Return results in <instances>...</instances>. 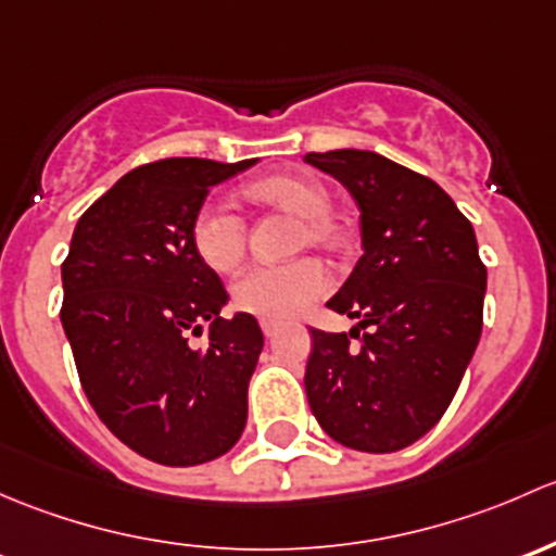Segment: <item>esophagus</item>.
<instances>
[{"label":"esophagus","instance_id":"esophagus-1","mask_svg":"<svg viewBox=\"0 0 556 556\" xmlns=\"http://www.w3.org/2000/svg\"><path fill=\"white\" fill-rule=\"evenodd\" d=\"M262 331H265V337H267V340H273V337H276V326H273V324H262Z\"/></svg>","mask_w":556,"mask_h":556}]
</instances>
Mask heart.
I'll return each mask as SVG.
<instances>
[{"label":"heart","instance_id":"heart-1","mask_svg":"<svg viewBox=\"0 0 556 556\" xmlns=\"http://www.w3.org/2000/svg\"><path fill=\"white\" fill-rule=\"evenodd\" d=\"M243 198L260 208L280 211L300 219L294 249L307 245L337 249L342 240V225L329 214L331 194L324 181L311 174H276L267 179L251 181ZM190 243L208 270L230 276L245 256V222L230 205L208 203L194 214L190 227ZM329 289V273L313 256L289 262L278 267H254L232 286V305L240 313L265 320L286 324L305 313L313 302Z\"/></svg>","mask_w":556,"mask_h":556}]
</instances>
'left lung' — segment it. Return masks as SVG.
Returning <instances> with one entry per match:
<instances>
[{"label":"left lung","mask_w":556,"mask_h":556,"mask_svg":"<svg viewBox=\"0 0 556 556\" xmlns=\"http://www.w3.org/2000/svg\"><path fill=\"white\" fill-rule=\"evenodd\" d=\"M305 160L353 194L364 249L326 302L358 324L311 331L307 402L345 447L404 450L447 412L479 345L488 270L477 236L437 181L382 154L331 150Z\"/></svg>","instance_id":"left-lung-1"}]
</instances>
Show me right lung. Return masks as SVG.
Here are the masks:
<instances>
[{
    "label": "right lung",
    "instance_id": "add662e5",
    "mask_svg": "<svg viewBox=\"0 0 556 556\" xmlns=\"http://www.w3.org/2000/svg\"><path fill=\"white\" fill-rule=\"evenodd\" d=\"M254 160L170 157L141 165L101 194L74 227L64 324L79 382L101 422L160 466H200L236 447L260 362V324L222 318L219 276L190 243L211 187ZM210 326V345L186 337Z\"/></svg>",
    "mask_w": 556,
    "mask_h": 556
}]
</instances>
